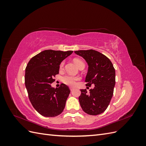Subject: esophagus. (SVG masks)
<instances>
[{
	"label": "esophagus",
	"instance_id": "34e87169",
	"mask_svg": "<svg viewBox=\"0 0 146 146\" xmlns=\"http://www.w3.org/2000/svg\"><path fill=\"white\" fill-rule=\"evenodd\" d=\"M69 89H70V91H73V90H74V88H72V87H70V88H69Z\"/></svg>",
	"mask_w": 146,
	"mask_h": 146
}]
</instances>
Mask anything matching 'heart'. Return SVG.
Listing matches in <instances>:
<instances>
[{
    "label": "heart",
    "instance_id": "1",
    "mask_svg": "<svg viewBox=\"0 0 146 146\" xmlns=\"http://www.w3.org/2000/svg\"><path fill=\"white\" fill-rule=\"evenodd\" d=\"M74 62L78 66V68L81 67L82 66H85L83 61L78 58L74 59ZM64 61H63L61 63V64L60 65V68L61 69H62L64 67ZM79 80H80V77H74V76H65L63 78V83L64 84H66V85H67L70 86H74L76 85L77 81H78Z\"/></svg>",
    "mask_w": 146,
    "mask_h": 146
}]
</instances>
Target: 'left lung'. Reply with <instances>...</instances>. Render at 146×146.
Masks as SVG:
<instances>
[{
    "instance_id": "1",
    "label": "left lung",
    "mask_w": 146,
    "mask_h": 146,
    "mask_svg": "<svg viewBox=\"0 0 146 146\" xmlns=\"http://www.w3.org/2000/svg\"><path fill=\"white\" fill-rule=\"evenodd\" d=\"M75 54L85 59L88 65L85 78L90 86L95 87L88 92L81 90L78 98L82 110L90 115H98L107 108L115 86V69L111 61L101 53L94 50L75 51Z\"/></svg>"
}]
</instances>
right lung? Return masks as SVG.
Wrapping results in <instances>:
<instances>
[{"mask_svg":"<svg viewBox=\"0 0 146 146\" xmlns=\"http://www.w3.org/2000/svg\"><path fill=\"white\" fill-rule=\"evenodd\" d=\"M73 51L46 50L33 56L26 67L25 84L33 108L45 117H55L63 112L70 93L69 87L62 83L52 87L54 77L59 74L61 63Z\"/></svg>","mask_w":146,"mask_h":146,"instance_id":"obj_1","label":"right lung"}]
</instances>
